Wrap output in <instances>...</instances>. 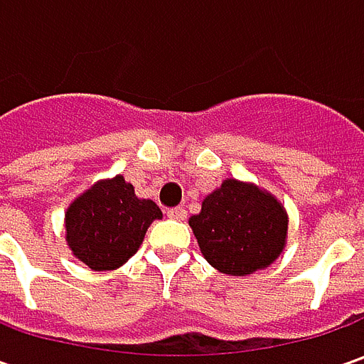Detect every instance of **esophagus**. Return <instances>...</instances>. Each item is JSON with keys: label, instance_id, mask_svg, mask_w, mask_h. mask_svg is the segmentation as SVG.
I'll list each match as a JSON object with an SVG mask.
<instances>
[{"label": "esophagus", "instance_id": "esophagus-1", "mask_svg": "<svg viewBox=\"0 0 364 364\" xmlns=\"http://www.w3.org/2000/svg\"><path fill=\"white\" fill-rule=\"evenodd\" d=\"M166 215L170 218H174V220H184L186 218V210L182 206H174V208H168Z\"/></svg>", "mask_w": 364, "mask_h": 364}]
</instances>
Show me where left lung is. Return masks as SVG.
I'll return each instance as SVG.
<instances>
[{
    "label": "left lung",
    "mask_w": 364,
    "mask_h": 364,
    "mask_svg": "<svg viewBox=\"0 0 364 364\" xmlns=\"http://www.w3.org/2000/svg\"><path fill=\"white\" fill-rule=\"evenodd\" d=\"M287 213L272 192L253 182L223 180L188 225L204 259L227 275H251L269 267L287 241Z\"/></svg>",
    "instance_id": "obj_1"
}]
</instances>
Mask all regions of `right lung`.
<instances>
[{
  "mask_svg": "<svg viewBox=\"0 0 364 364\" xmlns=\"http://www.w3.org/2000/svg\"><path fill=\"white\" fill-rule=\"evenodd\" d=\"M161 218L158 204L137 198L121 174L99 180L64 213L66 245L95 272H111L137 253L147 227Z\"/></svg>",
  "mask_w": 364,
  "mask_h": 364,
  "instance_id": "add662e5",
  "label": "right lung"
}]
</instances>
